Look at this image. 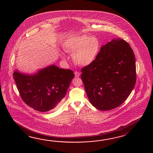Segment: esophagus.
Listing matches in <instances>:
<instances>
[{
	"mask_svg": "<svg viewBox=\"0 0 153 153\" xmlns=\"http://www.w3.org/2000/svg\"><path fill=\"white\" fill-rule=\"evenodd\" d=\"M74 74H75V77H79V76H80V73H79V72H74Z\"/></svg>",
	"mask_w": 153,
	"mask_h": 153,
	"instance_id": "1",
	"label": "esophagus"
}]
</instances>
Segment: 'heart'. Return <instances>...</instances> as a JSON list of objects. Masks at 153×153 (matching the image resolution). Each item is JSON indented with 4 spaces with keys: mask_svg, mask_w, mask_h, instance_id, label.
<instances>
[{
    "mask_svg": "<svg viewBox=\"0 0 153 153\" xmlns=\"http://www.w3.org/2000/svg\"><path fill=\"white\" fill-rule=\"evenodd\" d=\"M64 48L66 51L73 54L76 64L87 66L96 59L100 49V42L94 36H76L67 40Z\"/></svg>",
    "mask_w": 153,
    "mask_h": 153,
    "instance_id": "obj_1",
    "label": "heart"
}]
</instances>
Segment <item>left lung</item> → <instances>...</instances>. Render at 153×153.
Here are the masks:
<instances>
[{
	"instance_id": "left-lung-1",
	"label": "left lung",
	"mask_w": 153,
	"mask_h": 153,
	"mask_svg": "<svg viewBox=\"0 0 153 153\" xmlns=\"http://www.w3.org/2000/svg\"><path fill=\"white\" fill-rule=\"evenodd\" d=\"M81 73L85 91L94 107L104 111L118 107L136 84L133 50L123 39H113L101 47L96 59Z\"/></svg>"
}]
</instances>
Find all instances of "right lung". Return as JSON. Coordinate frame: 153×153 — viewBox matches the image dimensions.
Instances as JSON below:
<instances>
[{"mask_svg": "<svg viewBox=\"0 0 153 153\" xmlns=\"http://www.w3.org/2000/svg\"><path fill=\"white\" fill-rule=\"evenodd\" d=\"M74 76L70 69L51 65L34 75L17 71L13 78L23 102L36 111L46 112L57 109L65 97Z\"/></svg>", "mask_w": 153, "mask_h": 153, "instance_id": "obj_1", "label": "right lung"}]
</instances>
